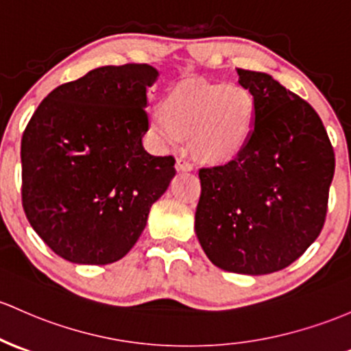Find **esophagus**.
I'll list each match as a JSON object with an SVG mask.
<instances>
[{"instance_id":"1","label":"esophagus","mask_w":351,"mask_h":351,"mask_svg":"<svg viewBox=\"0 0 351 351\" xmlns=\"http://www.w3.org/2000/svg\"><path fill=\"white\" fill-rule=\"evenodd\" d=\"M176 169H178V171H190V169H193V165H191L186 158L180 156L178 160H176Z\"/></svg>"}]
</instances>
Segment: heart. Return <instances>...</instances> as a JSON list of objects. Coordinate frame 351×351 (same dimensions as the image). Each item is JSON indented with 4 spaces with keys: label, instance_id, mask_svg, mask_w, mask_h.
Wrapping results in <instances>:
<instances>
[{
    "label": "heart",
    "instance_id": "1",
    "mask_svg": "<svg viewBox=\"0 0 351 351\" xmlns=\"http://www.w3.org/2000/svg\"><path fill=\"white\" fill-rule=\"evenodd\" d=\"M255 101L240 84H178L149 114L158 140L176 145L180 134L193 136L196 156L219 161L237 155L252 133Z\"/></svg>",
    "mask_w": 351,
    "mask_h": 351
}]
</instances>
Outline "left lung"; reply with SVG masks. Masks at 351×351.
<instances>
[{"instance_id": "left-lung-1", "label": "left lung", "mask_w": 351, "mask_h": 351, "mask_svg": "<svg viewBox=\"0 0 351 351\" xmlns=\"http://www.w3.org/2000/svg\"><path fill=\"white\" fill-rule=\"evenodd\" d=\"M237 73L255 101L253 130L232 160L199 169L195 232L215 267L268 275L298 260L322 232L335 153L305 99L267 73Z\"/></svg>"}]
</instances>
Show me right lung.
I'll return each instance as SVG.
<instances>
[{"label":"right lung","mask_w":351,"mask_h":351,"mask_svg":"<svg viewBox=\"0 0 351 351\" xmlns=\"http://www.w3.org/2000/svg\"><path fill=\"white\" fill-rule=\"evenodd\" d=\"M149 64L101 66L55 88L21 138L26 218L58 256L80 265L121 260L149 208L175 176V158L153 156L146 88Z\"/></svg>","instance_id":"right-lung-1"}]
</instances>
